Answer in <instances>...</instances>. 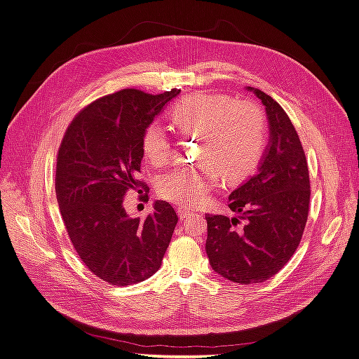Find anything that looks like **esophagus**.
<instances>
[{
  "instance_id": "obj_1",
  "label": "esophagus",
  "mask_w": 359,
  "mask_h": 359,
  "mask_svg": "<svg viewBox=\"0 0 359 359\" xmlns=\"http://www.w3.org/2000/svg\"><path fill=\"white\" fill-rule=\"evenodd\" d=\"M191 210L190 208H184V206H180V208H178V215H180V219H187V217L189 215H191Z\"/></svg>"
}]
</instances>
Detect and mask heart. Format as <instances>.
Listing matches in <instances>:
<instances>
[{
	"label": "heart",
	"instance_id": "obj_1",
	"mask_svg": "<svg viewBox=\"0 0 359 359\" xmlns=\"http://www.w3.org/2000/svg\"><path fill=\"white\" fill-rule=\"evenodd\" d=\"M170 119L182 135H199L196 160L160 177L161 199L180 206H198L210 199L222 175L238 180L252 170L265 144L264 115L252 102H232L220 94L193 93L172 106ZM151 165L163 166L172 140L160 121L151 123L142 137Z\"/></svg>",
	"mask_w": 359,
	"mask_h": 359
}]
</instances>
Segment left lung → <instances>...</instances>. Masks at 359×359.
Returning a JSON list of instances; mask_svg holds the SVG:
<instances>
[{
  "label": "left lung",
  "instance_id": "left-lung-1",
  "mask_svg": "<svg viewBox=\"0 0 359 359\" xmlns=\"http://www.w3.org/2000/svg\"><path fill=\"white\" fill-rule=\"evenodd\" d=\"M265 106L269 142L257 170L229 196L235 217L206 215L205 250L217 274L250 285L276 276L297 252L309 217L310 178L295 127L273 97L247 86Z\"/></svg>",
  "mask_w": 359,
  "mask_h": 359
}]
</instances>
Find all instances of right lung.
<instances>
[{
	"label": "right lung",
	"mask_w": 359,
	"mask_h": 359,
	"mask_svg": "<svg viewBox=\"0 0 359 359\" xmlns=\"http://www.w3.org/2000/svg\"><path fill=\"white\" fill-rule=\"evenodd\" d=\"M180 91L104 95L76 115L60 145L55 191L64 226L83 265L109 285H135L158 271L178 223L165 201H156L145 220L133 219L124 194L149 191L137 180L142 137Z\"/></svg>",
	"instance_id": "obj_1"
}]
</instances>
